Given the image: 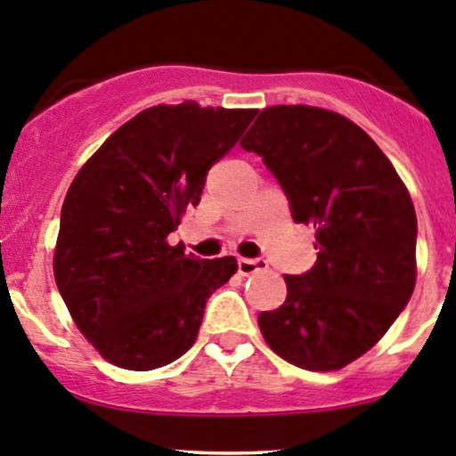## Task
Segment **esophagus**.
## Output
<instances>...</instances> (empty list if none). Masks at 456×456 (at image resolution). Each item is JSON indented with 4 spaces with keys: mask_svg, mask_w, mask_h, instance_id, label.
Returning <instances> with one entry per match:
<instances>
[{
    "mask_svg": "<svg viewBox=\"0 0 456 456\" xmlns=\"http://www.w3.org/2000/svg\"><path fill=\"white\" fill-rule=\"evenodd\" d=\"M237 266H240L241 275H250V273H260V271L269 269V262H266L265 257H253V260H248V257H240Z\"/></svg>",
    "mask_w": 456,
    "mask_h": 456,
    "instance_id": "1",
    "label": "esophagus"
}]
</instances>
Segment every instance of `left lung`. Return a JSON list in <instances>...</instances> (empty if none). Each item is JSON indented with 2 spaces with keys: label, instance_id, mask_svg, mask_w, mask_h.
I'll list each match as a JSON object with an SVG mask.
<instances>
[{
  "label": "left lung",
  "instance_id": "8db88e82",
  "mask_svg": "<svg viewBox=\"0 0 456 456\" xmlns=\"http://www.w3.org/2000/svg\"><path fill=\"white\" fill-rule=\"evenodd\" d=\"M240 144L280 183L291 219L316 228V265L285 275V303L257 316L266 344L300 369H344L382 339L413 294L411 196L379 146L323 108H266Z\"/></svg>",
  "mask_w": 456,
  "mask_h": 456
}]
</instances>
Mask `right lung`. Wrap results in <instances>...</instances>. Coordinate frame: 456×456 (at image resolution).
Segmentation results:
<instances>
[{"label": "right lung", "mask_w": 456, "mask_h": 456, "mask_svg": "<svg viewBox=\"0 0 456 456\" xmlns=\"http://www.w3.org/2000/svg\"><path fill=\"white\" fill-rule=\"evenodd\" d=\"M256 115L194 102L146 108L74 178L53 275L74 323L112 364L151 370L187 353L208 298L237 271L235 257L185 256L167 235Z\"/></svg>", "instance_id": "obj_1"}]
</instances>
